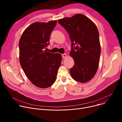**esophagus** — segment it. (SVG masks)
<instances>
[{"instance_id":"34e87169","label":"esophagus","mask_w":122,"mask_h":122,"mask_svg":"<svg viewBox=\"0 0 122 122\" xmlns=\"http://www.w3.org/2000/svg\"><path fill=\"white\" fill-rule=\"evenodd\" d=\"M66 54H62V58H64V59H65V58H66Z\"/></svg>"}]
</instances>
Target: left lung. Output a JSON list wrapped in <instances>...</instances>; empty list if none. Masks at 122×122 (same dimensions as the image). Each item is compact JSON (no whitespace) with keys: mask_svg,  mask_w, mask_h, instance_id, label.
Listing matches in <instances>:
<instances>
[{"mask_svg":"<svg viewBox=\"0 0 122 122\" xmlns=\"http://www.w3.org/2000/svg\"><path fill=\"white\" fill-rule=\"evenodd\" d=\"M68 33L71 43L70 56L74 61L70 69L72 78L80 82L90 81L98 69L101 53L99 32L88 17L77 14L58 21Z\"/></svg>","mask_w":122,"mask_h":122,"instance_id":"obj_1","label":"left lung"}]
</instances>
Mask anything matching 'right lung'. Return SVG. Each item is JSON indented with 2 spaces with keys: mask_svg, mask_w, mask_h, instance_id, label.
I'll return each instance as SVG.
<instances>
[{
  "mask_svg": "<svg viewBox=\"0 0 122 122\" xmlns=\"http://www.w3.org/2000/svg\"><path fill=\"white\" fill-rule=\"evenodd\" d=\"M56 23H33L25 30L19 42V61L23 70L29 81L41 88L54 83L62 59L60 54L44 50Z\"/></svg>",
  "mask_w": 122,
  "mask_h": 122,
  "instance_id": "add662e5",
  "label": "right lung"
}]
</instances>
